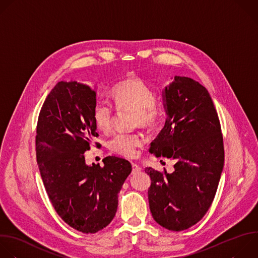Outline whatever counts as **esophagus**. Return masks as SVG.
<instances>
[{"instance_id":"34e87169","label":"esophagus","mask_w":258,"mask_h":258,"mask_svg":"<svg viewBox=\"0 0 258 258\" xmlns=\"http://www.w3.org/2000/svg\"><path fill=\"white\" fill-rule=\"evenodd\" d=\"M132 166H133V174H137V173H139L140 171L142 170L141 167H140L139 165L135 164V163H132Z\"/></svg>"}]
</instances>
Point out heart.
<instances>
[{"label":"heart","mask_w":258,"mask_h":258,"mask_svg":"<svg viewBox=\"0 0 258 258\" xmlns=\"http://www.w3.org/2000/svg\"><path fill=\"white\" fill-rule=\"evenodd\" d=\"M112 97L117 109L135 111L136 125L152 127L158 121L161 111L155 103L156 94L141 78L131 77L117 83L112 90ZM92 117L100 131L108 132L113 120L112 107L103 100H97L92 108ZM143 143V138L138 134L119 133L110 140L109 148L118 155L133 158Z\"/></svg>","instance_id":"obj_1"}]
</instances>
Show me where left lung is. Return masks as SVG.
<instances>
[{
    "mask_svg": "<svg viewBox=\"0 0 258 258\" xmlns=\"http://www.w3.org/2000/svg\"><path fill=\"white\" fill-rule=\"evenodd\" d=\"M165 125L151 143L156 157L176 160L172 173L149 167V206L165 229L183 231L210 209L224 167L218 113L208 90L188 77L175 76L163 91Z\"/></svg>",
    "mask_w": 258,
    "mask_h": 258,
    "instance_id": "1",
    "label": "left lung"
}]
</instances>
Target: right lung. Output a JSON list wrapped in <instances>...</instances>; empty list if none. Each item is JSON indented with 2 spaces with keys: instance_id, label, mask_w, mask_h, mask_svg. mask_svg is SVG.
<instances>
[{
  "instance_id": "add662e5",
  "label": "right lung",
  "mask_w": 258,
  "mask_h": 258,
  "mask_svg": "<svg viewBox=\"0 0 258 258\" xmlns=\"http://www.w3.org/2000/svg\"><path fill=\"white\" fill-rule=\"evenodd\" d=\"M96 91L76 81L58 82L47 95L36 127L40 175L57 215L82 233H96L114 218L122 184L132 172L122 158L87 165L84 153L98 137L92 117Z\"/></svg>"
}]
</instances>
